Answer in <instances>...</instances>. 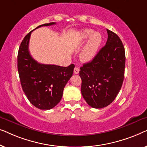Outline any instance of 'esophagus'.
<instances>
[{"mask_svg": "<svg viewBox=\"0 0 147 147\" xmlns=\"http://www.w3.org/2000/svg\"><path fill=\"white\" fill-rule=\"evenodd\" d=\"M79 71H80V69L77 67H76L75 68H74V73L75 74H79Z\"/></svg>", "mask_w": 147, "mask_h": 147, "instance_id": "1", "label": "esophagus"}]
</instances>
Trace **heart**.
I'll list each match as a JSON object with an SVG mask.
<instances>
[{"label": "heart", "mask_w": 147, "mask_h": 147, "mask_svg": "<svg viewBox=\"0 0 147 147\" xmlns=\"http://www.w3.org/2000/svg\"><path fill=\"white\" fill-rule=\"evenodd\" d=\"M88 37L90 39L80 53L82 61L85 62L90 61L94 59L102 42V37L99 33H93V31L90 29L84 30L80 37L81 41H85Z\"/></svg>", "instance_id": "obj_1"}]
</instances>
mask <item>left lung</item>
Listing matches in <instances>:
<instances>
[{
    "label": "left lung",
    "mask_w": 147,
    "mask_h": 147,
    "mask_svg": "<svg viewBox=\"0 0 147 147\" xmlns=\"http://www.w3.org/2000/svg\"><path fill=\"white\" fill-rule=\"evenodd\" d=\"M108 39L93 59L80 67L81 92L84 100L94 108L112 103L119 93L125 69V51L119 37L106 30Z\"/></svg>",
    "instance_id": "8db88e82"
}]
</instances>
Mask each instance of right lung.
Masks as SVG:
<instances>
[{
    "label": "right lung",
    "mask_w": 147,
    "mask_h": 147,
    "mask_svg": "<svg viewBox=\"0 0 147 147\" xmlns=\"http://www.w3.org/2000/svg\"><path fill=\"white\" fill-rule=\"evenodd\" d=\"M49 23L38 26L55 25ZM25 36L20 45L17 56V67L24 93L29 102L41 110H49L61 100L67 82L73 75L75 65L67 67L38 63L31 57L29 43L31 32Z\"/></svg>",
    "instance_id": "obj_1"
}]
</instances>
